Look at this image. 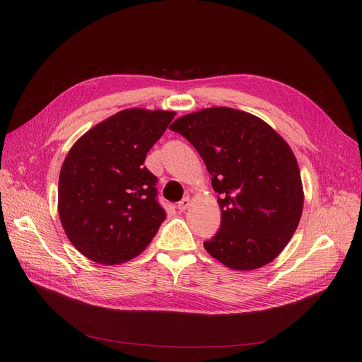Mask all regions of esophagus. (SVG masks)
I'll return each instance as SVG.
<instances>
[{
  "mask_svg": "<svg viewBox=\"0 0 362 362\" xmlns=\"http://www.w3.org/2000/svg\"><path fill=\"white\" fill-rule=\"evenodd\" d=\"M189 205H191V199H189L187 197H185L182 201H179V202H177L179 211H186L187 208H189Z\"/></svg>",
  "mask_w": 362,
  "mask_h": 362,
  "instance_id": "34e87169",
  "label": "esophagus"
}]
</instances>
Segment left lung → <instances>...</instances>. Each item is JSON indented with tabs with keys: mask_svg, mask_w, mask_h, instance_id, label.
<instances>
[{
	"mask_svg": "<svg viewBox=\"0 0 362 362\" xmlns=\"http://www.w3.org/2000/svg\"><path fill=\"white\" fill-rule=\"evenodd\" d=\"M199 152L220 195L218 232L206 252L235 270L273 261L300 220L303 191L289 145L261 119L229 107L205 108L170 126Z\"/></svg>",
	"mask_w": 362,
	"mask_h": 362,
	"instance_id": "8db88e82",
	"label": "left lung"
}]
</instances>
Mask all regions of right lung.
Wrapping results in <instances>:
<instances>
[{
    "label": "right lung",
    "instance_id": "right-lung-1",
    "mask_svg": "<svg viewBox=\"0 0 362 362\" xmlns=\"http://www.w3.org/2000/svg\"><path fill=\"white\" fill-rule=\"evenodd\" d=\"M173 111L123 110L76 142L59 179V214L69 240L86 258L120 264L139 255L167 214L157 176L144 165Z\"/></svg>",
    "mask_w": 362,
    "mask_h": 362
}]
</instances>
